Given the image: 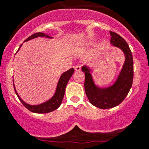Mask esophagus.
<instances>
[{"instance_id": "obj_1", "label": "esophagus", "mask_w": 149, "mask_h": 149, "mask_svg": "<svg viewBox=\"0 0 149 149\" xmlns=\"http://www.w3.org/2000/svg\"><path fill=\"white\" fill-rule=\"evenodd\" d=\"M75 70H76V71H80V70H81V66L80 65H76V67H75Z\"/></svg>"}]
</instances>
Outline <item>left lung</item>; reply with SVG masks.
<instances>
[{"instance_id": "obj_1", "label": "left lung", "mask_w": 149, "mask_h": 149, "mask_svg": "<svg viewBox=\"0 0 149 149\" xmlns=\"http://www.w3.org/2000/svg\"><path fill=\"white\" fill-rule=\"evenodd\" d=\"M110 43L120 48L125 55V61L115 83L108 88H99L93 81L90 70L86 66L82 67L85 74L84 88L91 104L100 109H109L119 105L127 95L133 84V59L132 52L125 40L113 31H109Z\"/></svg>"}]
</instances>
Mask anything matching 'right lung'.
I'll use <instances>...</instances> for the list:
<instances>
[{
	"label": "right lung",
	"mask_w": 149,
	"mask_h": 149,
	"mask_svg": "<svg viewBox=\"0 0 149 149\" xmlns=\"http://www.w3.org/2000/svg\"><path fill=\"white\" fill-rule=\"evenodd\" d=\"M47 37V38H51V37H49V36L48 35H46V34H44V33L37 32V33H35V34H32V35H31L30 37H29L28 38L25 40V42L31 40V39L35 38V37ZM22 45L20 46V47H22ZM20 47L19 48V49H20ZM19 49H18V50H19ZM73 72H74V69L70 68L61 75V78H60L59 79V81H58V86H57L56 91H55V95H54L50 100L47 101L46 102L41 104L30 105V104H26V102H24L20 98L19 94H17L16 89H15L14 85H13L15 92H16V95H17L18 98L19 99L21 102L23 104L24 106L26 109H29V111H31V112H35V113H48V112H52V111L58 109V108L60 107V105L61 104V102H62L63 101V99L64 94H65L66 85H67L69 79H70V77H71L72 75H73Z\"/></svg>",
	"instance_id": "add662e5"
}]
</instances>
